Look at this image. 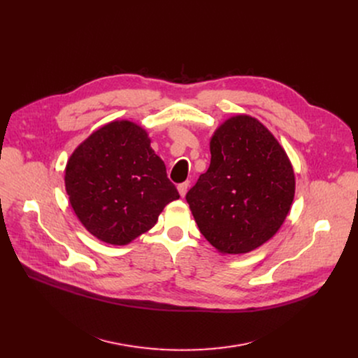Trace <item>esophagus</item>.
Instances as JSON below:
<instances>
[{"mask_svg":"<svg viewBox=\"0 0 358 358\" xmlns=\"http://www.w3.org/2000/svg\"><path fill=\"white\" fill-rule=\"evenodd\" d=\"M188 188H189V181H185V182H182V184L178 185V192H180V195H181L182 198L185 196Z\"/></svg>","mask_w":358,"mask_h":358,"instance_id":"1","label":"esophagus"}]
</instances>
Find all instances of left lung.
<instances>
[{
  "mask_svg": "<svg viewBox=\"0 0 358 358\" xmlns=\"http://www.w3.org/2000/svg\"><path fill=\"white\" fill-rule=\"evenodd\" d=\"M211 164L187 202L206 238L222 255L252 252L282 228L294 198L285 148L257 117L235 115L210 138Z\"/></svg>",
  "mask_w": 358,
  "mask_h": 358,
  "instance_id": "left-lung-1",
  "label": "left lung"
}]
</instances>
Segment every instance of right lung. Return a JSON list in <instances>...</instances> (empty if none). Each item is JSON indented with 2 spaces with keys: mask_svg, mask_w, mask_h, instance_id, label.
Segmentation results:
<instances>
[{
  "mask_svg": "<svg viewBox=\"0 0 358 358\" xmlns=\"http://www.w3.org/2000/svg\"><path fill=\"white\" fill-rule=\"evenodd\" d=\"M150 143L143 126L113 120L94 130L68 159L69 203L99 241L130 243L157 224L169 202L180 198Z\"/></svg>",
  "mask_w": 358,
  "mask_h": 358,
  "instance_id": "add662e5",
  "label": "right lung"
}]
</instances>
